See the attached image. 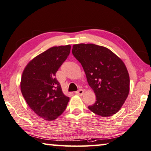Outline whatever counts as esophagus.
<instances>
[{
    "label": "esophagus",
    "mask_w": 151,
    "mask_h": 151,
    "mask_svg": "<svg viewBox=\"0 0 151 151\" xmlns=\"http://www.w3.org/2000/svg\"><path fill=\"white\" fill-rule=\"evenodd\" d=\"M83 93H84V91H83V89H79L76 92V94H77L78 96H83Z\"/></svg>",
    "instance_id": "obj_1"
}]
</instances>
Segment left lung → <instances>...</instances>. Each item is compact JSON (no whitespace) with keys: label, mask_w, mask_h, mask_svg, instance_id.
<instances>
[{"label":"left lung","mask_w":151,"mask_h":151,"mask_svg":"<svg viewBox=\"0 0 151 151\" xmlns=\"http://www.w3.org/2000/svg\"><path fill=\"white\" fill-rule=\"evenodd\" d=\"M72 52L96 94V102L89 109L104 117L116 114L129 91V76L124 62L106 47L94 44L74 45Z\"/></svg>","instance_id":"obj_1"}]
</instances>
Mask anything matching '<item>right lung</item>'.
<instances>
[{"mask_svg":"<svg viewBox=\"0 0 151 151\" xmlns=\"http://www.w3.org/2000/svg\"><path fill=\"white\" fill-rule=\"evenodd\" d=\"M70 48V45L51 47L33 58L22 73V95L29 107L46 121L55 120L61 115L69 102L55 74L68 58Z\"/></svg>","mask_w":151,"mask_h":151,"instance_id":"add662e5","label":"right lung"}]
</instances>
